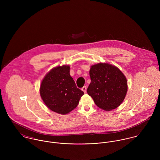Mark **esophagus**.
Instances as JSON below:
<instances>
[{"mask_svg": "<svg viewBox=\"0 0 160 160\" xmlns=\"http://www.w3.org/2000/svg\"><path fill=\"white\" fill-rule=\"evenodd\" d=\"M86 90H87V87H86V86H84L82 88V91L84 92V93H86Z\"/></svg>", "mask_w": 160, "mask_h": 160, "instance_id": "obj_1", "label": "esophagus"}]
</instances>
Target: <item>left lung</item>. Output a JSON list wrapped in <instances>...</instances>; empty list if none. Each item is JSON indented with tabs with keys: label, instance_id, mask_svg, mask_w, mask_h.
<instances>
[{
	"label": "left lung",
	"instance_id": "8db88e82",
	"mask_svg": "<svg viewBox=\"0 0 160 160\" xmlns=\"http://www.w3.org/2000/svg\"><path fill=\"white\" fill-rule=\"evenodd\" d=\"M91 79L87 92L95 105L105 111L118 107L128 91L127 79L116 67L100 63L91 66Z\"/></svg>",
	"mask_w": 160,
	"mask_h": 160
}]
</instances>
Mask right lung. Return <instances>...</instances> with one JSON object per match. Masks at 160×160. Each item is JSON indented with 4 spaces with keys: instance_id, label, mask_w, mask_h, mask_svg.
I'll use <instances>...</instances> for the list:
<instances>
[{
    "instance_id": "add662e5",
    "label": "right lung",
    "mask_w": 160,
    "mask_h": 160,
    "mask_svg": "<svg viewBox=\"0 0 160 160\" xmlns=\"http://www.w3.org/2000/svg\"><path fill=\"white\" fill-rule=\"evenodd\" d=\"M69 68L68 65H63L51 69L40 87L41 97L46 106L58 114H67L73 110L84 95L70 76Z\"/></svg>"
}]
</instances>
